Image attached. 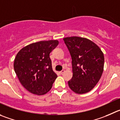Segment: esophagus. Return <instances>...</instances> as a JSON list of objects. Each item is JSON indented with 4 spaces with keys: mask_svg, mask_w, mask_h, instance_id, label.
I'll use <instances>...</instances> for the list:
<instances>
[{
    "mask_svg": "<svg viewBox=\"0 0 120 120\" xmlns=\"http://www.w3.org/2000/svg\"><path fill=\"white\" fill-rule=\"evenodd\" d=\"M64 72H65L64 70H62V71H61L59 72V73H60V74H62Z\"/></svg>",
    "mask_w": 120,
    "mask_h": 120,
    "instance_id": "obj_1",
    "label": "esophagus"
}]
</instances>
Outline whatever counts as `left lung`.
I'll return each instance as SVG.
<instances>
[{"instance_id":"8db88e82","label":"left lung","mask_w":120,"mask_h":120,"mask_svg":"<svg viewBox=\"0 0 120 120\" xmlns=\"http://www.w3.org/2000/svg\"><path fill=\"white\" fill-rule=\"evenodd\" d=\"M64 41L72 58L73 75L68 85L76 94L88 92L98 82L103 72V52L95 43L85 38L67 37Z\"/></svg>"}]
</instances>
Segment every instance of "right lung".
<instances>
[{"label":"right lung","mask_w":120,"mask_h":120,"mask_svg":"<svg viewBox=\"0 0 120 120\" xmlns=\"http://www.w3.org/2000/svg\"><path fill=\"white\" fill-rule=\"evenodd\" d=\"M57 40L35 42L25 46L17 53L14 69L25 89L36 95H44L51 89L57 78L49 54L58 46Z\"/></svg>","instance_id":"obj_1"}]
</instances>
